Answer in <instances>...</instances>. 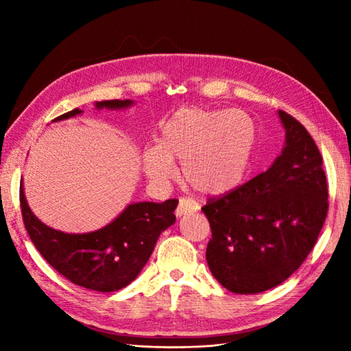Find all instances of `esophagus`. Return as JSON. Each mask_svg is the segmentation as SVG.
I'll return each mask as SVG.
<instances>
[{
  "label": "esophagus",
  "mask_w": 351,
  "mask_h": 351,
  "mask_svg": "<svg viewBox=\"0 0 351 351\" xmlns=\"http://www.w3.org/2000/svg\"><path fill=\"white\" fill-rule=\"evenodd\" d=\"M199 208H200L199 204H196L195 200L187 199V197H181L180 205H178L175 214H176V217H182V215H185V214L199 211Z\"/></svg>",
  "instance_id": "obj_1"
}]
</instances>
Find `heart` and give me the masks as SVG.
Segmentation results:
<instances>
[{
    "label": "heart",
    "mask_w": 351,
    "mask_h": 351,
    "mask_svg": "<svg viewBox=\"0 0 351 351\" xmlns=\"http://www.w3.org/2000/svg\"><path fill=\"white\" fill-rule=\"evenodd\" d=\"M256 145V125L241 110L184 107L162 123L158 146L146 147L141 166L149 181L169 185L181 162L184 181L200 195L220 196L244 180Z\"/></svg>",
    "instance_id": "1"
}]
</instances>
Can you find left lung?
Wrapping results in <instances>:
<instances>
[{
  "mask_svg": "<svg viewBox=\"0 0 351 351\" xmlns=\"http://www.w3.org/2000/svg\"><path fill=\"white\" fill-rule=\"evenodd\" d=\"M282 152L264 173L202 208L213 238L206 263L235 294H258L287 280L317 243L327 215L323 158L306 128L278 111Z\"/></svg>",
  "mask_w": 351,
  "mask_h": 351,
  "instance_id": "left-lung-1",
  "label": "left lung"
}]
</instances>
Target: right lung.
Returning a JSON list of instances; mask_svg holds the SVG:
<instances>
[{
  "label": "right lung",
  "mask_w": 351,
  "mask_h": 351,
  "mask_svg": "<svg viewBox=\"0 0 351 351\" xmlns=\"http://www.w3.org/2000/svg\"><path fill=\"white\" fill-rule=\"evenodd\" d=\"M134 101H101L95 108L125 110ZM83 110L75 108L52 122L75 117ZM21 210L27 232L36 249L51 267L75 285L99 293L122 289L137 278L152 255L161 232L175 223L176 199L162 204H130L104 228L86 234H66L45 225L33 214L25 199L21 180Z\"/></svg>",
  "instance_id": "obj_1"
}]
</instances>
